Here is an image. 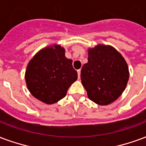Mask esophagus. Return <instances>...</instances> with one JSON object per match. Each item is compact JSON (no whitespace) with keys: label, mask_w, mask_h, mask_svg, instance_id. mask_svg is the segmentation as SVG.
Returning a JSON list of instances; mask_svg holds the SVG:
<instances>
[{"label":"esophagus","mask_w":146,"mask_h":146,"mask_svg":"<svg viewBox=\"0 0 146 146\" xmlns=\"http://www.w3.org/2000/svg\"><path fill=\"white\" fill-rule=\"evenodd\" d=\"M80 73H81V70L80 69V70H77V73H78V77H79V78H80Z\"/></svg>","instance_id":"34e87169"}]
</instances>
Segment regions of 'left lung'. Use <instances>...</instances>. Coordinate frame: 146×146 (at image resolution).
I'll return each instance as SVG.
<instances>
[{
	"mask_svg": "<svg viewBox=\"0 0 146 146\" xmlns=\"http://www.w3.org/2000/svg\"><path fill=\"white\" fill-rule=\"evenodd\" d=\"M80 78L89 99L108 105L124 92L129 70L119 52L111 46L99 44L88 48V62L82 67Z\"/></svg>",
	"mask_w": 146,
	"mask_h": 146,
	"instance_id": "obj_1",
	"label": "left lung"
}]
</instances>
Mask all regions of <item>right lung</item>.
Masks as SVG:
<instances>
[{"instance_id":"obj_1","label":"right lung","mask_w":146,"mask_h":146,"mask_svg":"<svg viewBox=\"0 0 146 146\" xmlns=\"http://www.w3.org/2000/svg\"><path fill=\"white\" fill-rule=\"evenodd\" d=\"M25 82L33 97L46 104L58 102L77 80L72 59L57 44L46 46L35 55L27 66Z\"/></svg>"}]
</instances>
